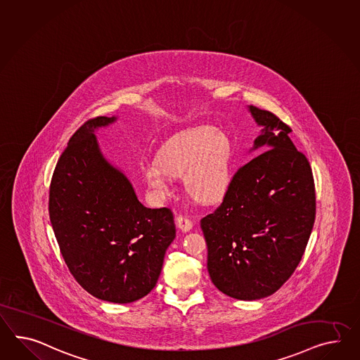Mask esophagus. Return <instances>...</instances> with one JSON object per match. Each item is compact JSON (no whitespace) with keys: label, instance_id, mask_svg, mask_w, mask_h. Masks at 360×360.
I'll return each mask as SVG.
<instances>
[{"label":"esophagus","instance_id":"esophagus-1","mask_svg":"<svg viewBox=\"0 0 360 360\" xmlns=\"http://www.w3.org/2000/svg\"><path fill=\"white\" fill-rule=\"evenodd\" d=\"M176 226H177L180 230L184 231V232H188V231L192 230V227H193V221H191L189 218H186V217L179 215V217L176 218Z\"/></svg>","mask_w":360,"mask_h":360}]
</instances>
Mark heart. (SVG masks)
<instances>
[{"label": "heart", "instance_id": "b5f03b06", "mask_svg": "<svg viewBox=\"0 0 360 360\" xmlns=\"http://www.w3.org/2000/svg\"><path fill=\"white\" fill-rule=\"evenodd\" d=\"M232 157L230 139L224 133L212 127L184 130L160 146L157 162L145 165L143 179L158 197H166L171 177L183 175L188 193L209 202L230 184Z\"/></svg>", "mask_w": 360, "mask_h": 360}]
</instances>
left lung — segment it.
Masks as SVG:
<instances>
[{
  "mask_svg": "<svg viewBox=\"0 0 360 360\" xmlns=\"http://www.w3.org/2000/svg\"><path fill=\"white\" fill-rule=\"evenodd\" d=\"M262 133L231 179L221 205L201 219L214 286L239 300L274 294L292 276L314 229L309 162L274 113L249 105Z\"/></svg>",
  "mask_w": 360,
  "mask_h": 360,
  "instance_id": "1",
  "label": "left lung"
}]
</instances>
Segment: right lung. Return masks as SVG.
<instances>
[{
  "label": "right lung",
  "instance_id": "add662e5",
  "mask_svg": "<svg viewBox=\"0 0 360 360\" xmlns=\"http://www.w3.org/2000/svg\"><path fill=\"white\" fill-rule=\"evenodd\" d=\"M115 120L90 119L69 139L51 180L49 218L75 281L98 299L125 304L155 287L176 229L168 207H145L103 157L94 130Z\"/></svg>",
  "mask_w": 360,
  "mask_h": 360
}]
</instances>
